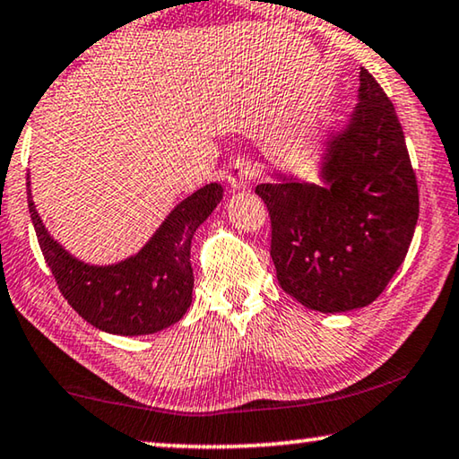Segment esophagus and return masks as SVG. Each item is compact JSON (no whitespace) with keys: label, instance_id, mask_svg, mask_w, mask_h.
Wrapping results in <instances>:
<instances>
[{"label":"esophagus","instance_id":"1","mask_svg":"<svg viewBox=\"0 0 459 459\" xmlns=\"http://www.w3.org/2000/svg\"><path fill=\"white\" fill-rule=\"evenodd\" d=\"M256 176H258V169L255 163L246 161V159H236L228 171V184L234 190H242L246 186H250V182L255 180Z\"/></svg>","mask_w":459,"mask_h":459}]
</instances>
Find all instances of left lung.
<instances>
[{"label": "left lung", "instance_id": "left-lung-1", "mask_svg": "<svg viewBox=\"0 0 459 459\" xmlns=\"http://www.w3.org/2000/svg\"><path fill=\"white\" fill-rule=\"evenodd\" d=\"M321 182L277 174L255 188L277 281L310 310L368 307L408 255L418 186L394 103L364 68L354 114L325 141Z\"/></svg>", "mask_w": 459, "mask_h": 459}]
</instances>
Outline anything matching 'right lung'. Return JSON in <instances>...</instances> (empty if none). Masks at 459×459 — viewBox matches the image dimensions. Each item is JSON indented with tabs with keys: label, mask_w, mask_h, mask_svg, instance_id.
Segmentation results:
<instances>
[{
	"label": "right lung",
	"mask_w": 459,
	"mask_h": 459,
	"mask_svg": "<svg viewBox=\"0 0 459 459\" xmlns=\"http://www.w3.org/2000/svg\"><path fill=\"white\" fill-rule=\"evenodd\" d=\"M30 180V178H29ZM29 186V211L57 288L92 327L114 335H151L180 321L192 304V236L221 203L223 186L211 182L178 203L136 255L114 264L72 256L45 228Z\"/></svg>",
	"instance_id": "add662e5"
}]
</instances>
